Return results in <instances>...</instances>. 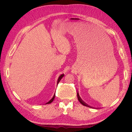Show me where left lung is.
Listing matches in <instances>:
<instances>
[{
  "instance_id": "8db88e82",
  "label": "left lung",
  "mask_w": 132,
  "mask_h": 132,
  "mask_svg": "<svg viewBox=\"0 0 132 132\" xmlns=\"http://www.w3.org/2000/svg\"><path fill=\"white\" fill-rule=\"evenodd\" d=\"M77 97H78V100L79 101V102H80L83 106H86V107H90V108H94L93 107H91V106H90L87 105L86 103H85L84 101L82 100L81 98V97H80V96H79V94L78 92L77 93ZM97 109H98V108H97Z\"/></svg>"
}]
</instances>
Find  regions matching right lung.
<instances>
[{
	"label": "right lung",
	"instance_id": "1",
	"mask_svg": "<svg viewBox=\"0 0 132 132\" xmlns=\"http://www.w3.org/2000/svg\"><path fill=\"white\" fill-rule=\"evenodd\" d=\"M64 74H61V75L59 76V78H58V80H57V84H58L59 83V82L60 81H61V80L62 79V78L64 77ZM55 93H54V95H53V97L49 101H48L47 102H46V103H45V104H49V103H51L52 102H53V101L54 100V98H55Z\"/></svg>",
	"mask_w": 132,
	"mask_h": 132
}]
</instances>
